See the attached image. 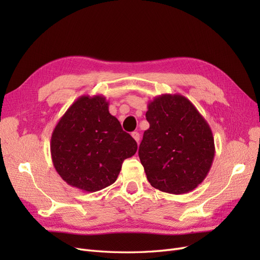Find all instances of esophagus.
I'll return each instance as SVG.
<instances>
[{
    "label": "esophagus",
    "mask_w": 260,
    "mask_h": 260,
    "mask_svg": "<svg viewBox=\"0 0 260 260\" xmlns=\"http://www.w3.org/2000/svg\"><path fill=\"white\" fill-rule=\"evenodd\" d=\"M131 136H132L133 139H135V140L137 141V143H139V141H140V133L137 132V131H135V132L131 133Z\"/></svg>",
    "instance_id": "34e87169"
}]
</instances>
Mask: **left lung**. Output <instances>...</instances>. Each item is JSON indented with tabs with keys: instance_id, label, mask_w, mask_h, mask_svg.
I'll use <instances>...</instances> for the list:
<instances>
[{
	"instance_id": "left-lung-1",
	"label": "left lung",
	"mask_w": 260,
	"mask_h": 260,
	"mask_svg": "<svg viewBox=\"0 0 260 260\" xmlns=\"http://www.w3.org/2000/svg\"><path fill=\"white\" fill-rule=\"evenodd\" d=\"M149 128L139 146L148 182L161 192L184 194L206 178L215 157L209 124L181 94H161L147 104Z\"/></svg>"
}]
</instances>
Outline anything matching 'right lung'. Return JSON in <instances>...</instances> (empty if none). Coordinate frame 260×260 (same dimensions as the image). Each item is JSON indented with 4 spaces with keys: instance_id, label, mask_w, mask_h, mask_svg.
<instances>
[{
    "instance_id": "1",
    "label": "right lung",
    "mask_w": 260,
    "mask_h": 260,
    "mask_svg": "<svg viewBox=\"0 0 260 260\" xmlns=\"http://www.w3.org/2000/svg\"><path fill=\"white\" fill-rule=\"evenodd\" d=\"M138 144L109 114L103 95H82L61 116L52 133L51 155L65 182L84 192L113 184L122 161L133 156Z\"/></svg>"
}]
</instances>
